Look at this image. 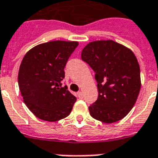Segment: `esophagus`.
<instances>
[{"instance_id": "esophagus-1", "label": "esophagus", "mask_w": 158, "mask_h": 158, "mask_svg": "<svg viewBox=\"0 0 158 158\" xmlns=\"http://www.w3.org/2000/svg\"><path fill=\"white\" fill-rule=\"evenodd\" d=\"M77 96L78 97H79V98H83V94H82V92H81V91H78L77 92Z\"/></svg>"}]
</instances>
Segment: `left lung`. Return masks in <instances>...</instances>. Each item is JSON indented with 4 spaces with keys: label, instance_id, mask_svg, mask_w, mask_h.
Masks as SVG:
<instances>
[{
    "label": "left lung",
    "instance_id": "obj_1",
    "mask_svg": "<svg viewBox=\"0 0 158 158\" xmlns=\"http://www.w3.org/2000/svg\"><path fill=\"white\" fill-rule=\"evenodd\" d=\"M81 59L95 72L98 98L89 106L90 115L97 120L112 123L124 118L139 96L140 68L131 50L113 40L88 44Z\"/></svg>",
    "mask_w": 158,
    "mask_h": 158
}]
</instances>
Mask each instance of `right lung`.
<instances>
[{"instance_id": "1", "label": "right lung", "mask_w": 158, "mask_h": 158, "mask_svg": "<svg viewBox=\"0 0 158 158\" xmlns=\"http://www.w3.org/2000/svg\"><path fill=\"white\" fill-rule=\"evenodd\" d=\"M77 46L75 41H50L24 55L18 83L24 104L37 118L55 122L70 114L77 98L62 80L68 58Z\"/></svg>"}]
</instances>
